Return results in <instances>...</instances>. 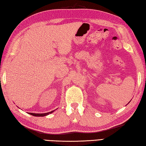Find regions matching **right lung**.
I'll return each instance as SVG.
<instances>
[{"label": "right lung", "mask_w": 146, "mask_h": 146, "mask_svg": "<svg viewBox=\"0 0 146 146\" xmlns=\"http://www.w3.org/2000/svg\"><path fill=\"white\" fill-rule=\"evenodd\" d=\"M53 111H49V112L48 113H29V114L32 115L33 116H36V117H44L46 115H48L49 113H52Z\"/></svg>", "instance_id": "obj_1"}]
</instances>
